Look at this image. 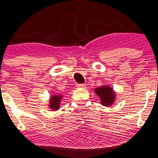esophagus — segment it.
Returning <instances> with one entry per match:
<instances>
[{
    "label": "esophagus",
    "instance_id": "obj_1",
    "mask_svg": "<svg viewBox=\"0 0 158 158\" xmlns=\"http://www.w3.org/2000/svg\"><path fill=\"white\" fill-rule=\"evenodd\" d=\"M77 87H80V88H85V84H78L77 85Z\"/></svg>",
    "mask_w": 158,
    "mask_h": 158
}]
</instances>
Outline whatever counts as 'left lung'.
I'll return each instance as SVG.
<instances>
[{
  "label": "left lung",
  "mask_w": 158,
  "mask_h": 158,
  "mask_svg": "<svg viewBox=\"0 0 158 158\" xmlns=\"http://www.w3.org/2000/svg\"><path fill=\"white\" fill-rule=\"evenodd\" d=\"M95 92L101 98V102L104 106H109L113 104L115 100V93L110 87L102 86L96 88Z\"/></svg>",
  "instance_id": "left-lung-1"
}]
</instances>
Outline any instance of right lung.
<instances>
[{
    "label": "right lung",
    "mask_w": 158,
    "mask_h": 158,
    "mask_svg": "<svg viewBox=\"0 0 158 158\" xmlns=\"http://www.w3.org/2000/svg\"><path fill=\"white\" fill-rule=\"evenodd\" d=\"M62 98L61 96H58V95H55L54 96H51V103L49 107H51V110H57L60 108V99Z\"/></svg>",
    "instance_id": "add662e5"
}]
</instances>
